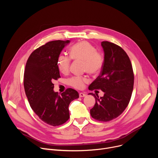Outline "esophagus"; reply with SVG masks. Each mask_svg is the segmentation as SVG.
Returning <instances> with one entry per match:
<instances>
[{
	"label": "esophagus",
	"mask_w": 158,
	"mask_h": 158,
	"mask_svg": "<svg viewBox=\"0 0 158 158\" xmlns=\"http://www.w3.org/2000/svg\"><path fill=\"white\" fill-rule=\"evenodd\" d=\"M86 96V94L84 93H79V97H84Z\"/></svg>",
	"instance_id": "34e87169"
}]
</instances>
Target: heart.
I'll use <instances>...</instances> for the list:
<instances>
[{
	"mask_svg": "<svg viewBox=\"0 0 158 158\" xmlns=\"http://www.w3.org/2000/svg\"><path fill=\"white\" fill-rule=\"evenodd\" d=\"M69 55L73 60L82 61L83 70L96 76L101 72L104 62L102 54L97 51L96 48L88 41H81L73 45L69 50ZM57 65L59 70L64 74L70 71V59L63 54L58 56ZM89 82L88 77L85 76H76L68 80V84L77 89H82L85 85Z\"/></svg>",
	"mask_w": 158,
	"mask_h": 158,
	"instance_id": "obj_1",
	"label": "heart"
}]
</instances>
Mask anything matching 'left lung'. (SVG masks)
Segmentation results:
<instances>
[{
    "instance_id": "1",
    "label": "left lung",
    "mask_w": 158,
    "mask_h": 158,
    "mask_svg": "<svg viewBox=\"0 0 158 158\" xmlns=\"http://www.w3.org/2000/svg\"><path fill=\"white\" fill-rule=\"evenodd\" d=\"M104 62L100 76L89 86V90L101 89L104 93L95 98L90 110L92 117L101 122H109L120 115L129 104L134 86V73L129 56L120 46L102 41Z\"/></svg>"
}]
</instances>
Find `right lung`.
<instances>
[{"instance_id": "right-lung-1", "label": "right lung", "mask_w": 158, "mask_h": 158, "mask_svg": "<svg viewBox=\"0 0 158 158\" xmlns=\"http://www.w3.org/2000/svg\"><path fill=\"white\" fill-rule=\"evenodd\" d=\"M70 40L49 41L33 51L26 63L23 86L32 110L50 126H57L69 119V106L79 94L67 88L61 95L54 92L52 81L60 77L57 60Z\"/></svg>"}]
</instances>
